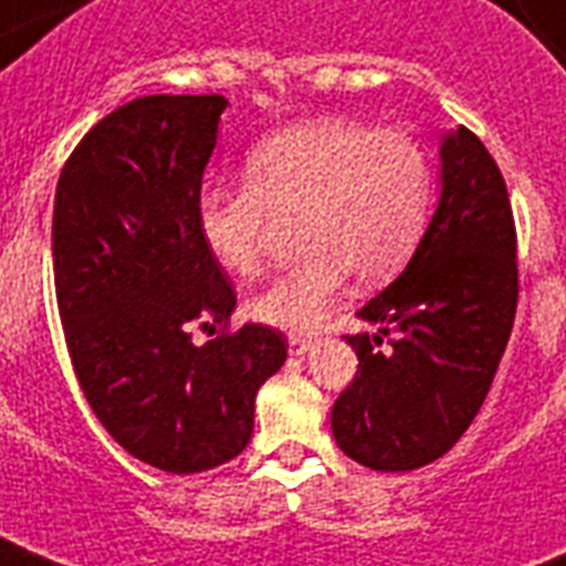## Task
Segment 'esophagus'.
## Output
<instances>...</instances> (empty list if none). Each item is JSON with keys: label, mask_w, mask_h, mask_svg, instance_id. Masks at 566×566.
Listing matches in <instances>:
<instances>
[{"label": "esophagus", "mask_w": 566, "mask_h": 566, "mask_svg": "<svg viewBox=\"0 0 566 566\" xmlns=\"http://www.w3.org/2000/svg\"><path fill=\"white\" fill-rule=\"evenodd\" d=\"M312 347L314 340L305 338V335H291V338H287V350H291V356H305Z\"/></svg>", "instance_id": "esophagus-1"}]
</instances>
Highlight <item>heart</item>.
Instances as JSON below:
<instances>
[{
	"mask_svg": "<svg viewBox=\"0 0 566 566\" xmlns=\"http://www.w3.org/2000/svg\"><path fill=\"white\" fill-rule=\"evenodd\" d=\"M433 166L403 129L314 118L279 129L245 157V187L198 196V234L216 264L254 275L273 219H296L302 258L249 300L258 323L312 332L344 291L395 273L424 231Z\"/></svg>",
	"mask_w": 566,
	"mask_h": 566,
	"instance_id": "obj_1",
	"label": "heart"
}]
</instances>
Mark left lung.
<instances>
[{
  "mask_svg": "<svg viewBox=\"0 0 566 566\" xmlns=\"http://www.w3.org/2000/svg\"><path fill=\"white\" fill-rule=\"evenodd\" d=\"M442 192L407 270L359 308L347 335L359 370L332 407L344 454L409 472L463 437L504 356L516 314V228L495 159L472 129L439 148Z\"/></svg>",
  "mask_w": 566,
  "mask_h": 566,
  "instance_id": "8db88e82",
  "label": "left lung"
}]
</instances>
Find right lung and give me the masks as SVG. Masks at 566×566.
<instances>
[{"label": "right lung", "mask_w": 566, "mask_h": 566, "mask_svg": "<svg viewBox=\"0 0 566 566\" xmlns=\"http://www.w3.org/2000/svg\"><path fill=\"white\" fill-rule=\"evenodd\" d=\"M222 94H150L94 124L55 187L64 340L94 416L142 463L207 472L252 439L254 395L287 359L282 332L228 323L237 296L198 234Z\"/></svg>", "instance_id": "1"}]
</instances>
